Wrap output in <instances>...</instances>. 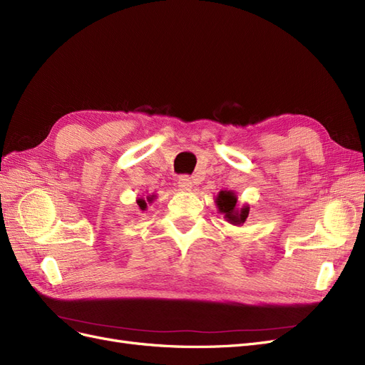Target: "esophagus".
I'll return each mask as SVG.
<instances>
[{"label": "esophagus", "instance_id": "1", "mask_svg": "<svg viewBox=\"0 0 365 365\" xmlns=\"http://www.w3.org/2000/svg\"><path fill=\"white\" fill-rule=\"evenodd\" d=\"M178 187L181 190H184V192H189V190H192V187H193V181H192V178L189 175H182V176H180L178 178Z\"/></svg>", "mask_w": 365, "mask_h": 365}]
</instances>
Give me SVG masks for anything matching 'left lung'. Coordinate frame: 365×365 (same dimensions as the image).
Masks as SVG:
<instances>
[{
	"mask_svg": "<svg viewBox=\"0 0 365 365\" xmlns=\"http://www.w3.org/2000/svg\"><path fill=\"white\" fill-rule=\"evenodd\" d=\"M216 205L219 208V212L224 213L225 215L224 217L233 225L244 224L248 217V213H250L248 205L237 208V197H236L235 192H231V190L219 192V195L216 197Z\"/></svg>",
	"mask_w": 365,
	"mask_h": 365,
	"instance_id": "obj_1",
	"label": "left lung"
}]
</instances>
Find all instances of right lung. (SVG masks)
Segmentation results:
<instances>
[{"mask_svg":"<svg viewBox=\"0 0 365 365\" xmlns=\"http://www.w3.org/2000/svg\"><path fill=\"white\" fill-rule=\"evenodd\" d=\"M153 197H155V196H153V195H149V196H148V201H149V202H152V201H153ZM137 204H138V207H140L141 210H146V207H148L146 200H143V197H141V200H137Z\"/></svg>","mask_w":365,"mask_h":365,"instance_id":"obj_1","label":"right lung"}]
</instances>
